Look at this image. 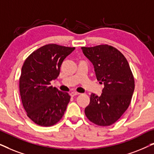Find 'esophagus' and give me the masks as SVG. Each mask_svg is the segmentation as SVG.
I'll list each match as a JSON object with an SVG mask.
<instances>
[{
  "label": "esophagus",
  "mask_w": 154,
  "mask_h": 154,
  "mask_svg": "<svg viewBox=\"0 0 154 154\" xmlns=\"http://www.w3.org/2000/svg\"><path fill=\"white\" fill-rule=\"evenodd\" d=\"M71 97H74L75 95H79V94H80L79 92H71Z\"/></svg>",
  "instance_id": "esophagus-1"
}]
</instances>
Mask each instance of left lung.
Masks as SVG:
<instances>
[{"label": "left lung", "instance_id": "1", "mask_svg": "<svg viewBox=\"0 0 154 154\" xmlns=\"http://www.w3.org/2000/svg\"><path fill=\"white\" fill-rule=\"evenodd\" d=\"M81 49L93 64L97 81L104 85L100 96L91 94L85 116L96 125H111L121 118L131 102L134 81L130 65L123 54L111 45Z\"/></svg>", "mask_w": 154, "mask_h": 154}]
</instances>
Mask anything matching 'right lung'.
<instances>
[{
	"label": "right lung",
	"instance_id": "right-lung-1",
	"mask_svg": "<svg viewBox=\"0 0 154 154\" xmlns=\"http://www.w3.org/2000/svg\"><path fill=\"white\" fill-rule=\"evenodd\" d=\"M74 50L48 44L32 52L23 64L21 99L28 117L37 125L52 126L64 116L71 97L52 87L50 81L58 77L63 61Z\"/></svg>",
	"mask_w": 154,
	"mask_h": 154
}]
</instances>
